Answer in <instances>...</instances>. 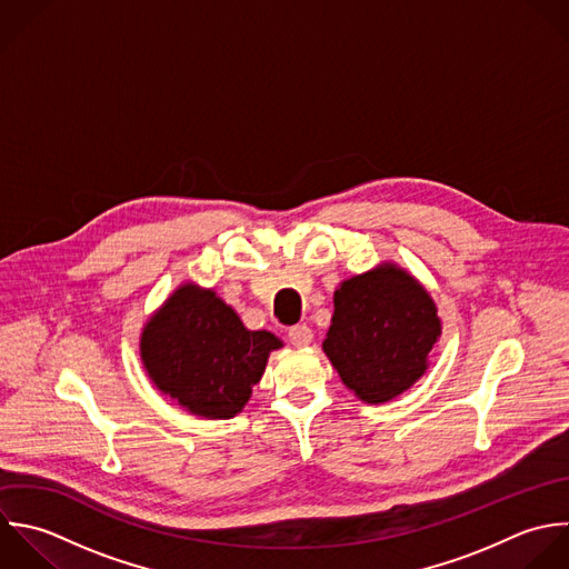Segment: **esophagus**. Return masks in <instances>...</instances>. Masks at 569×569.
I'll list each match as a JSON object with an SVG mask.
<instances>
[{"label": "esophagus", "instance_id": "34e87169", "mask_svg": "<svg viewBox=\"0 0 569 569\" xmlns=\"http://www.w3.org/2000/svg\"><path fill=\"white\" fill-rule=\"evenodd\" d=\"M288 339H290L292 346H308L312 341V330L306 323L303 326H295V328H290Z\"/></svg>", "mask_w": 569, "mask_h": 569}]
</instances>
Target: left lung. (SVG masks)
Wrapping results in <instances>:
<instances>
[{
  "mask_svg": "<svg viewBox=\"0 0 569 569\" xmlns=\"http://www.w3.org/2000/svg\"><path fill=\"white\" fill-rule=\"evenodd\" d=\"M439 335L430 295L406 270L388 263L337 288L323 350L359 399L383 403L426 372Z\"/></svg>",
  "mask_w": 569,
  "mask_h": 569,
  "instance_id": "1",
  "label": "left lung"
}]
</instances>
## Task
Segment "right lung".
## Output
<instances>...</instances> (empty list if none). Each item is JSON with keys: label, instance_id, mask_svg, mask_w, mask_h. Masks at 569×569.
Returning a JSON list of instances; mask_svg holds the SVG:
<instances>
[{"label": "right lung", "instance_id": "obj_1", "mask_svg": "<svg viewBox=\"0 0 569 569\" xmlns=\"http://www.w3.org/2000/svg\"><path fill=\"white\" fill-rule=\"evenodd\" d=\"M277 348L272 332L248 330L212 290L194 286H181L141 335V361L154 386L206 419L241 412Z\"/></svg>", "mask_w": 569, "mask_h": 569}]
</instances>
